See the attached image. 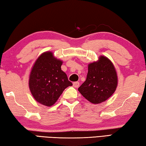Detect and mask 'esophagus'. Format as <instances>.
<instances>
[{
    "label": "esophagus",
    "mask_w": 146,
    "mask_h": 146,
    "mask_svg": "<svg viewBox=\"0 0 146 146\" xmlns=\"http://www.w3.org/2000/svg\"><path fill=\"white\" fill-rule=\"evenodd\" d=\"M79 85H80V83L78 82H74L73 83V86L76 88H77L79 87Z\"/></svg>",
    "instance_id": "1"
}]
</instances>
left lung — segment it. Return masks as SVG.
Returning <instances> with one entry per match:
<instances>
[{"mask_svg": "<svg viewBox=\"0 0 146 146\" xmlns=\"http://www.w3.org/2000/svg\"><path fill=\"white\" fill-rule=\"evenodd\" d=\"M117 85L118 76L113 63L101 56L98 61L89 64L87 79L78 90L90 103L101 104L113 94Z\"/></svg>", "mask_w": 146, "mask_h": 146, "instance_id": "obj_1", "label": "left lung"}]
</instances>
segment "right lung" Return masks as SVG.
<instances>
[{
    "label": "right lung",
    "instance_id": "obj_1",
    "mask_svg": "<svg viewBox=\"0 0 146 146\" xmlns=\"http://www.w3.org/2000/svg\"><path fill=\"white\" fill-rule=\"evenodd\" d=\"M63 61L52 52L42 53L35 61L29 78V88L33 97L39 104L50 107L66 87L72 85L61 70Z\"/></svg>",
    "mask_w": 146,
    "mask_h": 146
}]
</instances>
